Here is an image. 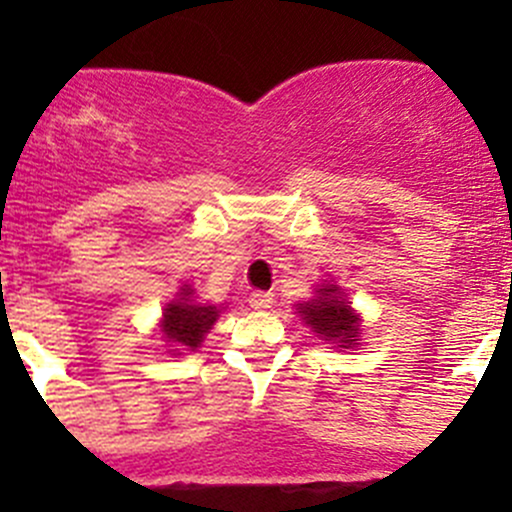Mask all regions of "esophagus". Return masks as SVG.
Returning <instances> with one entry per match:
<instances>
[{"instance_id":"34e87169","label":"esophagus","mask_w":512,"mask_h":512,"mask_svg":"<svg viewBox=\"0 0 512 512\" xmlns=\"http://www.w3.org/2000/svg\"><path fill=\"white\" fill-rule=\"evenodd\" d=\"M247 302H250V307L257 309V312H265V309H270L272 302H275V294H272V292H252Z\"/></svg>"}]
</instances>
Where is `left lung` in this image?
Listing matches in <instances>:
<instances>
[{"instance_id":"8db88e82","label":"left lung","mask_w":512,"mask_h":512,"mask_svg":"<svg viewBox=\"0 0 512 512\" xmlns=\"http://www.w3.org/2000/svg\"><path fill=\"white\" fill-rule=\"evenodd\" d=\"M302 322L337 349H354L361 342V319L347 302L342 287L327 282L317 289V297L297 307Z\"/></svg>"}]
</instances>
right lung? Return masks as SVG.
<instances>
[{
    "label": "right lung",
    "instance_id": "obj_1",
    "mask_svg": "<svg viewBox=\"0 0 512 512\" xmlns=\"http://www.w3.org/2000/svg\"><path fill=\"white\" fill-rule=\"evenodd\" d=\"M220 312H223V307L195 302L190 285L180 287L173 302L165 304L163 322H160L163 339L173 347L170 354L195 352L203 344L205 334L218 322Z\"/></svg>",
    "mask_w": 512,
    "mask_h": 512
}]
</instances>
